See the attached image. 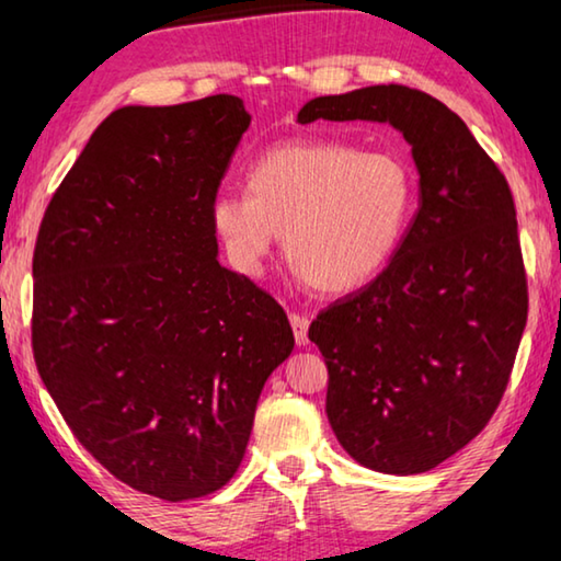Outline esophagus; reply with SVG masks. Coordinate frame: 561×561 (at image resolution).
<instances>
[{"label": "esophagus", "mask_w": 561, "mask_h": 561, "mask_svg": "<svg viewBox=\"0 0 561 561\" xmlns=\"http://www.w3.org/2000/svg\"><path fill=\"white\" fill-rule=\"evenodd\" d=\"M290 327H294V336L298 346L308 344V319L300 313H290Z\"/></svg>", "instance_id": "1"}]
</instances>
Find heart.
Segmentation results:
<instances>
[{
    "label": "heart",
    "mask_w": 561,
    "mask_h": 561,
    "mask_svg": "<svg viewBox=\"0 0 561 561\" xmlns=\"http://www.w3.org/2000/svg\"><path fill=\"white\" fill-rule=\"evenodd\" d=\"M248 194H220L209 225L234 271L255 278L283 234L286 261L313 290L341 296L375 280L400 250L415 176L389 151L300 139L265 151Z\"/></svg>",
    "instance_id": "obj_1"
}]
</instances>
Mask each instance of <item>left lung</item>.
<instances>
[{"instance_id": "1", "label": "left lung", "mask_w": 561, "mask_h": 561, "mask_svg": "<svg viewBox=\"0 0 561 561\" xmlns=\"http://www.w3.org/2000/svg\"><path fill=\"white\" fill-rule=\"evenodd\" d=\"M369 121L410 144L420 205L392 261L308 329L327 415L364 468L415 476L473 440L508 385L529 296L514 197L458 113L404 85L319 95L298 124Z\"/></svg>"}]
</instances>
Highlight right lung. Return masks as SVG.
Here are the masks:
<instances>
[{
  "label": "right lung",
  "instance_id": "1",
  "mask_svg": "<svg viewBox=\"0 0 561 561\" xmlns=\"http://www.w3.org/2000/svg\"><path fill=\"white\" fill-rule=\"evenodd\" d=\"M248 126L227 93L113 111L47 205L32 257L47 392L108 473L164 501L230 481L296 344L286 311L220 263L209 225Z\"/></svg>",
  "mask_w": 561,
  "mask_h": 561
}]
</instances>
